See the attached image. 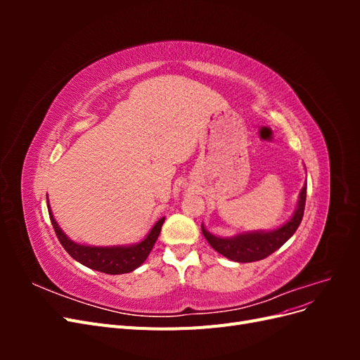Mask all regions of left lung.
Listing matches in <instances>:
<instances>
[{
    "label": "left lung",
    "mask_w": 360,
    "mask_h": 360,
    "mask_svg": "<svg viewBox=\"0 0 360 360\" xmlns=\"http://www.w3.org/2000/svg\"><path fill=\"white\" fill-rule=\"evenodd\" d=\"M304 202H307V186L302 189L299 195L297 210L294 212L291 219L285 225H282L271 233H250L238 234L230 238H222L212 236L204 226H201V230L204 237L207 238V242L210 243L216 252H219L221 255L233 261H237V263H252V261L263 259L274 254L276 249H279L296 233L303 217Z\"/></svg>",
    "instance_id": "obj_1"
}]
</instances>
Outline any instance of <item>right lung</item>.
<instances>
[{
	"instance_id": "add662e5",
	"label": "right lung",
	"mask_w": 360,
	"mask_h": 360,
	"mask_svg": "<svg viewBox=\"0 0 360 360\" xmlns=\"http://www.w3.org/2000/svg\"><path fill=\"white\" fill-rule=\"evenodd\" d=\"M48 210H49V217L53 226V231H56L63 248L68 250V254L76 261H79L81 264L108 275L129 274V271H132L143 264L147 259L148 254L151 252V249H153L159 237L162 224L165 221V217L159 219L156 225L151 228L148 236L138 245L117 246V248H96V246H84V245L72 242L70 238L61 231V228L58 226L56 219H53L49 205H48Z\"/></svg>"
}]
</instances>
